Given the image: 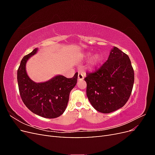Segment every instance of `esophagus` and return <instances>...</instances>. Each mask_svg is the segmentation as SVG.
Wrapping results in <instances>:
<instances>
[{
	"label": "esophagus",
	"mask_w": 155,
	"mask_h": 155,
	"mask_svg": "<svg viewBox=\"0 0 155 155\" xmlns=\"http://www.w3.org/2000/svg\"><path fill=\"white\" fill-rule=\"evenodd\" d=\"M78 81L83 80V79H84V75H83V74L82 72H79L78 73Z\"/></svg>",
	"instance_id": "obj_1"
}]
</instances>
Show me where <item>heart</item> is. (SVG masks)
<instances>
[{"label": "heart", "mask_w": 155, "mask_h": 155, "mask_svg": "<svg viewBox=\"0 0 155 155\" xmlns=\"http://www.w3.org/2000/svg\"><path fill=\"white\" fill-rule=\"evenodd\" d=\"M91 56L90 53H87L83 55V58L84 59H87ZM101 56L99 54H94L91 56L88 63V67L89 69H95L97 67H99L101 62Z\"/></svg>", "instance_id": "1"}]
</instances>
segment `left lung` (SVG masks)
I'll return each instance as SVG.
<instances>
[{"instance_id":"1","label":"left lung","mask_w":155,"mask_h":155,"mask_svg":"<svg viewBox=\"0 0 155 155\" xmlns=\"http://www.w3.org/2000/svg\"><path fill=\"white\" fill-rule=\"evenodd\" d=\"M134 70L129 56L114 46L101 68L87 74V96L92 107L110 113L124 106L133 90Z\"/></svg>"}]
</instances>
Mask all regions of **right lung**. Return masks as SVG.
<instances>
[{
    "instance_id": "obj_1",
    "label": "right lung",
    "mask_w": 155,
    "mask_h": 155,
    "mask_svg": "<svg viewBox=\"0 0 155 155\" xmlns=\"http://www.w3.org/2000/svg\"><path fill=\"white\" fill-rule=\"evenodd\" d=\"M35 48L25 55L17 70V82L20 95L25 105L34 114L46 118H55L66 109L70 92L76 86L78 73L72 78L57 75L49 80L36 83L28 76L26 70L28 59L37 53Z\"/></svg>"
}]
</instances>
